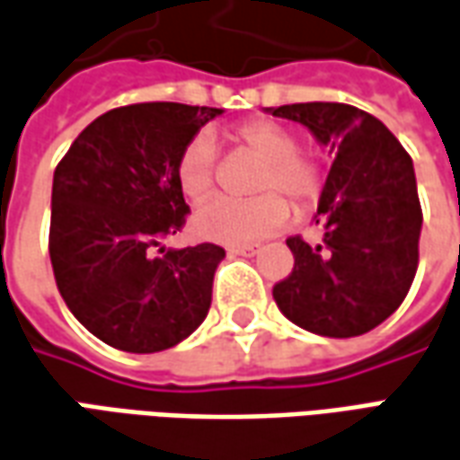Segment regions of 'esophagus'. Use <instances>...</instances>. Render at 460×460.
I'll return each instance as SVG.
<instances>
[{
  "label": "esophagus",
  "mask_w": 460,
  "mask_h": 460,
  "mask_svg": "<svg viewBox=\"0 0 460 460\" xmlns=\"http://www.w3.org/2000/svg\"><path fill=\"white\" fill-rule=\"evenodd\" d=\"M261 252V246H256V243H252V246H231L229 254L234 256H256Z\"/></svg>",
  "instance_id": "esophagus-1"
}]
</instances>
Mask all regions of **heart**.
Segmentation results:
<instances>
[{
	"label": "heart",
	"mask_w": 460,
	"mask_h": 460,
	"mask_svg": "<svg viewBox=\"0 0 460 460\" xmlns=\"http://www.w3.org/2000/svg\"><path fill=\"white\" fill-rule=\"evenodd\" d=\"M234 140L261 161L252 189L261 196L249 201L211 199L193 218L190 229L199 239L217 243H254L274 236L289 224L292 208L279 192L299 211L317 204L322 193V171L309 155L296 151L295 133L274 120H249L236 128ZM217 146L208 133H199L181 148L176 158V186L189 201H201L214 189ZM270 193L267 194L266 190Z\"/></svg>",
	"instance_id": "obj_1"
}]
</instances>
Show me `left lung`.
<instances>
[{"instance_id":"1","label":"left lung","mask_w":460,"mask_h":460,"mask_svg":"<svg viewBox=\"0 0 460 460\" xmlns=\"http://www.w3.org/2000/svg\"><path fill=\"white\" fill-rule=\"evenodd\" d=\"M305 125L335 155L314 224L320 243L289 236L292 274L274 302L296 327L322 337H358L385 322L408 295L423 226L411 155L375 115L345 102L267 108Z\"/></svg>"}]
</instances>
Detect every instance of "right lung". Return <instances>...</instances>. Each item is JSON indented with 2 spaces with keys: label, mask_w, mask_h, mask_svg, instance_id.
I'll return each instance as SVG.
<instances>
[{
  "label": "right lung",
  "mask_w": 460,
  "mask_h": 460,
  "mask_svg": "<svg viewBox=\"0 0 460 460\" xmlns=\"http://www.w3.org/2000/svg\"><path fill=\"white\" fill-rule=\"evenodd\" d=\"M221 112L181 102L115 108L87 125L55 168V282L77 322L111 348L161 352L208 314L226 252L161 242L189 214L173 173L178 153Z\"/></svg>",
  "instance_id": "1"
}]
</instances>
